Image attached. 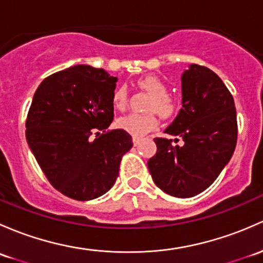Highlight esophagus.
<instances>
[{
	"label": "esophagus",
	"instance_id": "obj_1",
	"mask_svg": "<svg viewBox=\"0 0 263 263\" xmlns=\"http://www.w3.org/2000/svg\"><path fill=\"white\" fill-rule=\"evenodd\" d=\"M132 142H134V145H135V146L140 145L141 139H139V137H134V139H132Z\"/></svg>",
	"mask_w": 263,
	"mask_h": 263
}]
</instances>
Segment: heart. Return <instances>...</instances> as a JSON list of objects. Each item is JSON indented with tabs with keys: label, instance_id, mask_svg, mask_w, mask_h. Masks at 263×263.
I'll return each mask as SVG.
<instances>
[{
	"label": "heart",
	"instance_id": "heart-1",
	"mask_svg": "<svg viewBox=\"0 0 263 263\" xmlns=\"http://www.w3.org/2000/svg\"><path fill=\"white\" fill-rule=\"evenodd\" d=\"M140 88L150 93L151 98L148 99L146 106V113H132L124 116L117 121V126L127 134L134 137H142L156 128L159 120L156 113H159L162 118L168 120L176 116L180 108L178 98L168 93V84L162 78L155 74L142 77L137 82ZM112 106L113 108L123 112L127 107V90L124 87H117L112 93Z\"/></svg>",
	"mask_w": 263,
	"mask_h": 263
}]
</instances>
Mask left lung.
Masks as SVG:
<instances>
[{
    "label": "left lung",
    "mask_w": 263,
    "mask_h": 263,
    "mask_svg": "<svg viewBox=\"0 0 263 263\" xmlns=\"http://www.w3.org/2000/svg\"><path fill=\"white\" fill-rule=\"evenodd\" d=\"M182 108L165 129L174 140L156 137L157 153L147 162L162 192L190 198L214 182L231 160L237 143L233 97L206 66L192 64L181 77ZM184 141L178 145V137Z\"/></svg>",
    "instance_id": "obj_1"
}]
</instances>
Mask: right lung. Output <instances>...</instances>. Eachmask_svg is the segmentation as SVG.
<instances>
[{
    "mask_svg": "<svg viewBox=\"0 0 263 263\" xmlns=\"http://www.w3.org/2000/svg\"><path fill=\"white\" fill-rule=\"evenodd\" d=\"M116 82L89 65L58 71L41 82L27 113L26 140L39 166L58 192L76 200L106 194L134 146L123 129H107Z\"/></svg>",
    "mask_w": 263,
    "mask_h": 263,
    "instance_id": "1",
    "label": "right lung"
}]
</instances>
